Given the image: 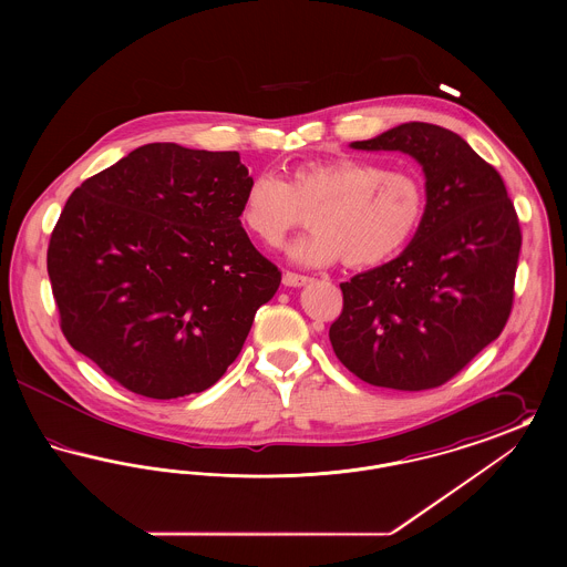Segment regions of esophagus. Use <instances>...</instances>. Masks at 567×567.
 <instances>
[{
  "instance_id": "esophagus-1",
  "label": "esophagus",
  "mask_w": 567,
  "mask_h": 567,
  "mask_svg": "<svg viewBox=\"0 0 567 567\" xmlns=\"http://www.w3.org/2000/svg\"><path fill=\"white\" fill-rule=\"evenodd\" d=\"M282 282L287 287H303L306 282H310V276H303V274H296V271H287L282 276Z\"/></svg>"
}]
</instances>
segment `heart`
<instances>
[{
    "label": "heart",
    "mask_w": 567,
    "mask_h": 567,
    "mask_svg": "<svg viewBox=\"0 0 567 567\" xmlns=\"http://www.w3.org/2000/svg\"><path fill=\"white\" fill-rule=\"evenodd\" d=\"M427 206L423 181L408 169L344 157L301 163L289 178L259 172L244 190L240 220L266 246H278L310 210L312 231L289 255L306 266L344 257L352 268L389 261L419 231Z\"/></svg>",
    "instance_id": "b5f03b06"
}]
</instances>
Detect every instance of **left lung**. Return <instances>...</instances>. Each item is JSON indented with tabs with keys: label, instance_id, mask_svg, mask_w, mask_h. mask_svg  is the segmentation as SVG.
Masks as SVG:
<instances>
[{
	"label": "left lung",
	"instance_id": "obj_1",
	"mask_svg": "<svg viewBox=\"0 0 567 567\" xmlns=\"http://www.w3.org/2000/svg\"><path fill=\"white\" fill-rule=\"evenodd\" d=\"M357 151H402L423 165L427 206L404 252L342 282L329 327L336 357L374 386L425 391L458 374L511 317L520 227L493 165L451 130L404 123Z\"/></svg>",
	"mask_w": 567,
	"mask_h": 567
}]
</instances>
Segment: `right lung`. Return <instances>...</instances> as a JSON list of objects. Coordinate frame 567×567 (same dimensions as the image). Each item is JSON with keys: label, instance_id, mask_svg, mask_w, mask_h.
<instances>
[{"label": "right lung", "instance_id": "right-lung-1", "mask_svg": "<svg viewBox=\"0 0 567 567\" xmlns=\"http://www.w3.org/2000/svg\"><path fill=\"white\" fill-rule=\"evenodd\" d=\"M248 183L236 151L172 142L86 178L47 255L72 349L151 400L213 386L280 285L240 223Z\"/></svg>", "mask_w": 567, "mask_h": 567}]
</instances>
